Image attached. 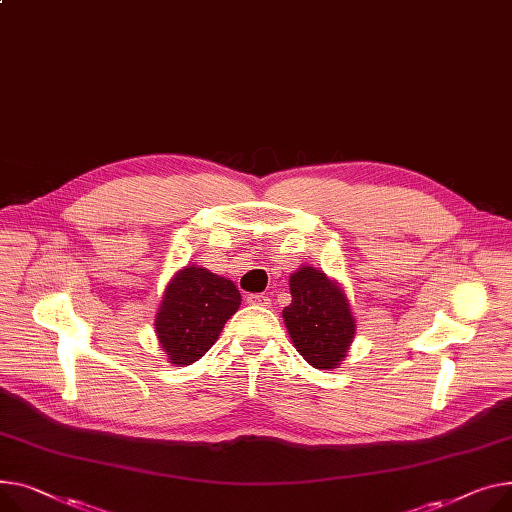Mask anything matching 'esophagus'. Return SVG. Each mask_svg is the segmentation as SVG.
I'll list each match as a JSON object with an SVG mask.
<instances>
[{
    "mask_svg": "<svg viewBox=\"0 0 512 512\" xmlns=\"http://www.w3.org/2000/svg\"><path fill=\"white\" fill-rule=\"evenodd\" d=\"M247 300H249V304H253V306H269V304H271L269 296H265V294H249Z\"/></svg>",
    "mask_w": 512,
    "mask_h": 512,
    "instance_id": "esophagus-1",
    "label": "esophagus"
}]
</instances>
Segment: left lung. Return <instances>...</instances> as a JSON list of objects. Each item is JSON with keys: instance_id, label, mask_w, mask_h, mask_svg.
I'll return each instance as SVG.
<instances>
[{"instance_id": "8db88e82", "label": "left lung", "mask_w": 512, "mask_h": 512, "mask_svg": "<svg viewBox=\"0 0 512 512\" xmlns=\"http://www.w3.org/2000/svg\"><path fill=\"white\" fill-rule=\"evenodd\" d=\"M290 294L282 317L294 348L315 368H337L356 333L346 292L323 271L302 265L290 276Z\"/></svg>"}]
</instances>
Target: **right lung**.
<instances>
[{
    "label": "right lung",
    "mask_w": 512,
    "mask_h": 512,
    "mask_svg": "<svg viewBox=\"0 0 512 512\" xmlns=\"http://www.w3.org/2000/svg\"><path fill=\"white\" fill-rule=\"evenodd\" d=\"M241 306V292L212 271L187 265L168 282L154 329L158 342L175 366H187L206 354Z\"/></svg>",
    "instance_id": "1"
}]
</instances>
